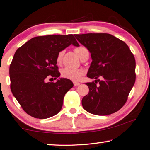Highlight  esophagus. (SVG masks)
<instances>
[{
  "mask_svg": "<svg viewBox=\"0 0 150 150\" xmlns=\"http://www.w3.org/2000/svg\"><path fill=\"white\" fill-rule=\"evenodd\" d=\"M73 83H74V86H79L80 84V83L79 82H74Z\"/></svg>",
  "mask_w": 150,
  "mask_h": 150,
  "instance_id": "1",
  "label": "esophagus"
}]
</instances>
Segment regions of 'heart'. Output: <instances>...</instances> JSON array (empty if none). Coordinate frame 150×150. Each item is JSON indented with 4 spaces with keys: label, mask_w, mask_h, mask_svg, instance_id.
<instances>
[{
    "label": "heart",
    "mask_w": 150,
    "mask_h": 150,
    "mask_svg": "<svg viewBox=\"0 0 150 150\" xmlns=\"http://www.w3.org/2000/svg\"><path fill=\"white\" fill-rule=\"evenodd\" d=\"M74 51L75 53L80 58V59L83 57V56L86 53H88V49L84 46H79L75 48ZM64 51H62L58 53L56 61L58 64H60L62 62L63 55H64ZM84 70L81 68L78 69H72L70 68H64L61 70V76L64 79H69L71 80H78L80 79V78L84 74Z\"/></svg>",
    "instance_id": "b5f03b06"
}]
</instances>
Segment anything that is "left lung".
<instances>
[{"mask_svg":"<svg viewBox=\"0 0 150 150\" xmlns=\"http://www.w3.org/2000/svg\"><path fill=\"white\" fill-rule=\"evenodd\" d=\"M74 36L90 51L93 61L86 76L96 79L95 82L86 83L89 91L82 99V107L98 116L118 111L127 102L135 82L133 54L124 41L112 34L88 33ZM100 77L102 80L98 79Z\"/></svg>","mask_w":150,"mask_h":150,"instance_id":"obj_1","label":"left lung"}]
</instances>
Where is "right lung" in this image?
Masks as SVG:
<instances>
[{
  "label": "right lung",
  "instance_id": "right-lung-1",
  "mask_svg": "<svg viewBox=\"0 0 150 150\" xmlns=\"http://www.w3.org/2000/svg\"><path fill=\"white\" fill-rule=\"evenodd\" d=\"M71 44L79 46L72 34H53L32 38L17 49L9 68L11 90L30 116L45 119L62 110L72 82L60 79L56 82H46V79L60 76L56 57Z\"/></svg>",
  "mask_w": 150,
  "mask_h": 150
}]
</instances>
